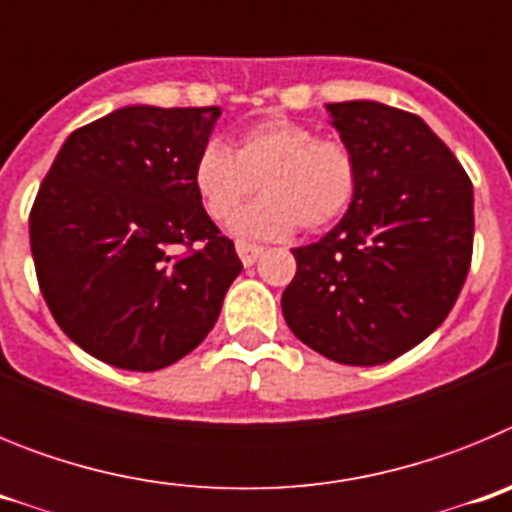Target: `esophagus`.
Listing matches in <instances>:
<instances>
[{
    "mask_svg": "<svg viewBox=\"0 0 512 512\" xmlns=\"http://www.w3.org/2000/svg\"><path fill=\"white\" fill-rule=\"evenodd\" d=\"M235 251H238V256H241L243 266H253V264H256V261H259L261 253H264V248L256 246V243L238 241V243H235Z\"/></svg>",
    "mask_w": 512,
    "mask_h": 512,
    "instance_id": "34e87169",
    "label": "esophagus"
}]
</instances>
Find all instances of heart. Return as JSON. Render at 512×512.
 <instances>
[{
  "label": "heart",
  "instance_id": "b5f03b06",
  "mask_svg": "<svg viewBox=\"0 0 512 512\" xmlns=\"http://www.w3.org/2000/svg\"><path fill=\"white\" fill-rule=\"evenodd\" d=\"M192 187L215 223H225L259 189L264 197L230 223L241 238H284L300 228L323 230L351 207L359 164L341 140L287 117L251 125L230 143L210 140L192 164Z\"/></svg>",
  "mask_w": 512,
  "mask_h": 512
}]
</instances>
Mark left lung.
Listing matches in <instances>:
<instances>
[{
    "instance_id": "1",
    "label": "left lung",
    "mask_w": 512,
    "mask_h": 512,
    "mask_svg": "<svg viewBox=\"0 0 512 512\" xmlns=\"http://www.w3.org/2000/svg\"><path fill=\"white\" fill-rule=\"evenodd\" d=\"M356 156L359 189L341 223L295 248L282 295L289 330L348 366H377L446 320L467 279L474 192L418 115L372 99L325 104Z\"/></svg>"
}]
</instances>
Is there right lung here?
<instances>
[{
    "mask_svg": "<svg viewBox=\"0 0 512 512\" xmlns=\"http://www.w3.org/2000/svg\"><path fill=\"white\" fill-rule=\"evenodd\" d=\"M217 117L220 107H120L63 140L40 184V292L63 333L104 364L156 372L187 356L241 274L192 187Z\"/></svg>",
    "mask_w": 512,
    "mask_h": 512,
    "instance_id": "add662e5",
    "label": "right lung"
}]
</instances>
